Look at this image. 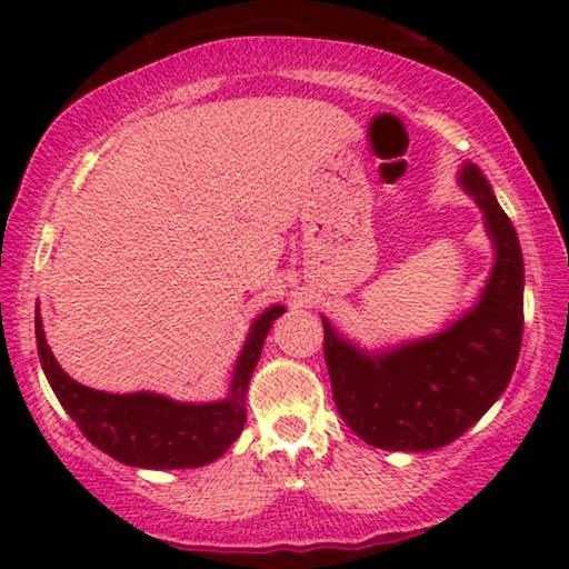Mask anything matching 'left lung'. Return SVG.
Instances as JSON below:
<instances>
[{
	"label": "left lung",
	"instance_id": "8db88e82",
	"mask_svg": "<svg viewBox=\"0 0 569 569\" xmlns=\"http://www.w3.org/2000/svg\"><path fill=\"white\" fill-rule=\"evenodd\" d=\"M495 240L492 277L469 310L438 337L388 355H365L323 321V357L339 417L368 446L435 450L479 422L500 399L523 341V253L510 217L477 166L461 170Z\"/></svg>",
	"mask_w": 569,
	"mask_h": 569
}]
</instances>
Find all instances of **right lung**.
Here are the masks:
<instances>
[{
    "instance_id": "right-lung-1",
    "label": "right lung",
    "mask_w": 569,
    "mask_h": 569,
    "mask_svg": "<svg viewBox=\"0 0 569 569\" xmlns=\"http://www.w3.org/2000/svg\"><path fill=\"white\" fill-rule=\"evenodd\" d=\"M282 310L274 306L256 318L238 357L230 396L214 403H178L154 393L116 396L77 383L53 360L36 316L38 357L59 403L92 446L139 469H193L220 458L243 430L248 380Z\"/></svg>"
}]
</instances>
